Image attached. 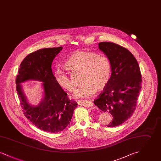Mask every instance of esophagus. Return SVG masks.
<instances>
[{"label": "esophagus", "instance_id": "obj_1", "mask_svg": "<svg viewBox=\"0 0 161 161\" xmlns=\"http://www.w3.org/2000/svg\"><path fill=\"white\" fill-rule=\"evenodd\" d=\"M81 104L82 106H83L84 107H91L93 106V103L91 101H81Z\"/></svg>", "mask_w": 161, "mask_h": 161}]
</instances>
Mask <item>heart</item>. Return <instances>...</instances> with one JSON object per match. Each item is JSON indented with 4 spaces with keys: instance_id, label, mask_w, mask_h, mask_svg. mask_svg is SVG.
I'll return each mask as SVG.
<instances>
[{
    "instance_id": "obj_1",
    "label": "heart",
    "mask_w": 161,
    "mask_h": 161,
    "mask_svg": "<svg viewBox=\"0 0 161 161\" xmlns=\"http://www.w3.org/2000/svg\"><path fill=\"white\" fill-rule=\"evenodd\" d=\"M65 64L72 70L83 71L81 81L83 83L74 92V97L77 98H89L97 90L103 89L111 75V64L108 59L93 53L76 51L69 57ZM54 75L58 85L69 91L73 90L74 84L64 70L57 68Z\"/></svg>"
}]
</instances>
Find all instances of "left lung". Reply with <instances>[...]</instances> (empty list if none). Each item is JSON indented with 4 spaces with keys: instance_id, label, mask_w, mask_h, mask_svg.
I'll list each match as a JSON object with an SVG mask.
<instances>
[{
    "instance_id": "left-lung-1",
    "label": "left lung",
    "mask_w": 161,
    "mask_h": 161,
    "mask_svg": "<svg viewBox=\"0 0 161 161\" xmlns=\"http://www.w3.org/2000/svg\"><path fill=\"white\" fill-rule=\"evenodd\" d=\"M100 51L111 64L112 74L103 92L93 103L111 114L114 127L126 121L134 112L141 89V74L138 61L129 50L112 42H100Z\"/></svg>"
}]
</instances>
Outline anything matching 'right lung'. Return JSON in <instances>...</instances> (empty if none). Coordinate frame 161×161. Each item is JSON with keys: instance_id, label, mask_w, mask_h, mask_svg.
I'll list each match as a JSON object with an SVG mask.
<instances>
[{"instance_id": "1", "label": "right lung", "mask_w": 161, "mask_h": 161, "mask_svg": "<svg viewBox=\"0 0 161 161\" xmlns=\"http://www.w3.org/2000/svg\"><path fill=\"white\" fill-rule=\"evenodd\" d=\"M63 47L41 49L27 55L21 63L16 77V90L24 115L39 129L55 133L69 124L77 103L70 100L67 93L56 82L51 69L54 58ZM42 82L43 97L37 105H31L23 92L25 81Z\"/></svg>"}]
</instances>
